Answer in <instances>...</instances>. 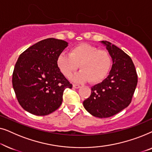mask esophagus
<instances>
[{
  "label": "esophagus",
  "instance_id": "1",
  "mask_svg": "<svg viewBox=\"0 0 152 152\" xmlns=\"http://www.w3.org/2000/svg\"><path fill=\"white\" fill-rule=\"evenodd\" d=\"M72 86H73V88H80V85H78V84H73V85H72Z\"/></svg>",
  "mask_w": 152,
  "mask_h": 152
}]
</instances>
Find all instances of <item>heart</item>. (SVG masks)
<instances>
[{
	"instance_id": "1",
	"label": "heart",
	"mask_w": 152,
	"mask_h": 152,
	"mask_svg": "<svg viewBox=\"0 0 152 152\" xmlns=\"http://www.w3.org/2000/svg\"><path fill=\"white\" fill-rule=\"evenodd\" d=\"M57 65L60 72L67 78L70 77L80 66L82 70L72 77V80L78 83L89 80L95 84L101 82L107 75L111 66V57L107 51L82 43L72 48L70 55L60 53Z\"/></svg>"
}]
</instances>
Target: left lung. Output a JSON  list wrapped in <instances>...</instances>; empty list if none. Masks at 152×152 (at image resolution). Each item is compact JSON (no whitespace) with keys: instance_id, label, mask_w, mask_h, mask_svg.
I'll use <instances>...</instances> for the list:
<instances>
[{"instance_id":"obj_1","label":"left lung","mask_w":152,"mask_h":152,"mask_svg":"<svg viewBox=\"0 0 152 152\" xmlns=\"http://www.w3.org/2000/svg\"><path fill=\"white\" fill-rule=\"evenodd\" d=\"M100 42L109 52L113 65L107 77L91 88L90 97L83 105L92 115L103 118L115 115L129 105L138 76L129 56L109 41Z\"/></svg>"}]
</instances>
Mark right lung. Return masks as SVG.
<instances>
[{
  "instance_id": "obj_1",
  "label": "right lung",
  "mask_w": 152,
  "mask_h": 152,
  "mask_svg": "<svg viewBox=\"0 0 152 152\" xmlns=\"http://www.w3.org/2000/svg\"><path fill=\"white\" fill-rule=\"evenodd\" d=\"M68 45L64 40L46 39L19 56L12 86L18 103L26 111L46 115L61 106L64 90L72 86L58 68L57 59Z\"/></svg>"
}]
</instances>
